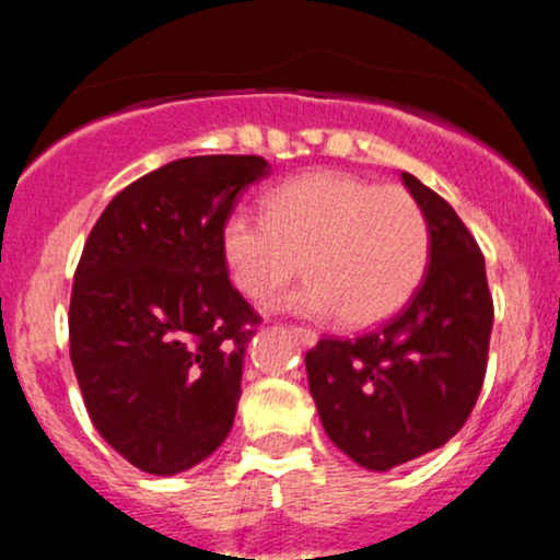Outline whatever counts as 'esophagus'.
Masks as SVG:
<instances>
[{
    "instance_id": "1",
    "label": "esophagus",
    "mask_w": 560,
    "mask_h": 560,
    "mask_svg": "<svg viewBox=\"0 0 560 560\" xmlns=\"http://www.w3.org/2000/svg\"><path fill=\"white\" fill-rule=\"evenodd\" d=\"M289 331H292L294 337L300 339L302 347H313V345L318 342V334L313 331V329H305V326H292V329H289Z\"/></svg>"
}]
</instances>
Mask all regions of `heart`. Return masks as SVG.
<instances>
[{"label": "heart", "mask_w": 560, "mask_h": 560, "mask_svg": "<svg viewBox=\"0 0 560 560\" xmlns=\"http://www.w3.org/2000/svg\"><path fill=\"white\" fill-rule=\"evenodd\" d=\"M223 260L249 300H266L305 268L311 279L279 305L311 318L339 313L363 329L413 298L429 262V226L405 189L307 173L266 197V218H229Z\"/></svg>", "instance_id": "1"}]
</instances>
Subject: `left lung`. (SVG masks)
I'll use <instances>...</instances> for the list:
<instances>
[{"label": "left lung", "mask_w": 560, "mask_h": 560, "mask_svg": "<svg viewBox=\"0 0 560 560\" xmlns=\"http://www.w3.org/2000/svg\"><path fill=\"white\" fill-rule=\"evenodd\" d=\"M429 226V266L408 305L358 339H320L307 384L329 440L369 471L442 447L477 405L492 334L485 258L436 191L402 173Z\"/></svg>", "instance_id": "1"}]
</instances>
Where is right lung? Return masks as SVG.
<instances>
[{
	"label": "right lung",
	"instance_id": "add662e5",
	"mask_svg": "<svg viewBox=\"0 0 560 560\" xmlns=\"http://www.w3.org/2000/svg\"><path fill=\"white\" fill-rule=\"evenodd\" d=\"M255 155L182 158L113 197L70 294V361L102 440L173 477L226 440L242 397L253 307L231 287L223 226Z\"/></svg>",
	"mask_w": 560,
	"mask_h": 560
}]
</instances>
